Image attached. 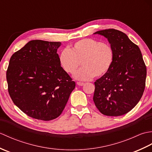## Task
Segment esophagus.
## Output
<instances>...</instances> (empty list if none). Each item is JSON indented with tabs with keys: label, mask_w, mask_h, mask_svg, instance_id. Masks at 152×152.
<instances>
[{
	"label": "esophagus",
	"mask_w": 152,
	"mask_h": 152,
	"mask_svg": "<svg viewBox=\"0 0 152 152\" xmlns=\"http://www.w3.org/2000/svg\"><path fill=\"white\" fill-rule=\"evenodd\" d=\"M76 83H77V85H78V86H82L84 85V83H83V82H76Z\"/></svg>",
	"instance_id": "obj_1"
}]
</instances>
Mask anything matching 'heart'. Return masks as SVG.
<instances>
[{
	"label": "heart",
	"mask_w": 152,
	"mask_h": 152,
	"mask_svg": "<svg viewBox=\"0 0 152 152\" xmlns=\"http://www.w3.org/2000/svg\"><path fill=\"white\" fill-rule=\"evenodd\" d=\"M114 51L110 44L92 38H83L74 43L70 50H64L59 63L68 74H74L77 80H88L101 77L108 72L114 61Z\"/></svg>",
	"instance_id": "heart-1"
}]
</instances>
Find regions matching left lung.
Wrapping results in <instances>:
<instances>
[{
	"label": "left lung",
	"mask_w": 152,
	"mask_h": 152,
	"mask_svg": "<svg viewBox=\"0 0 152 152\" xmlns=\"http://www.w3.org/2000/svg\"><path fill=\"white\" fill-rule=\"evenodd\" d=\"M94 34L107 38L114 57L110 69L95 82L93 101L105 115L125 114L138 104L146 86V66L140 50L120 31L109 28Z\"/></svg>",
	"instance_id": "obj_1"
}]
</instances>
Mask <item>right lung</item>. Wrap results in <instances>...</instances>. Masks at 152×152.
Segmentation results:
<instances>
[{
    "mask_svg": "<svg viewBox=\"0 0 152 152\" xmlns=\"http://www.w3.org/2000/svg\"><path fill=\"white\" fill-rule=\"evenodd\" d=\"M60 42L31 40L12 55L6 71L9 95L30 117L50 121L61 114L76 83L61 67Z\"/></svg>",
    "mask_w": 152,
    "mask_h": 152,
    "instance_id": "1",
    "label": "right lung"
}]
</instances>
